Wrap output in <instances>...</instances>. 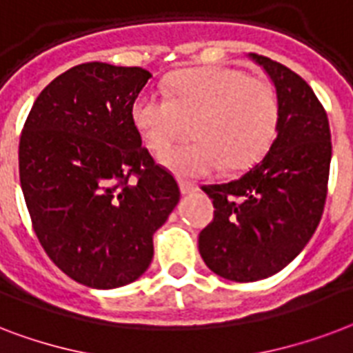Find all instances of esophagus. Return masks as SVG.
Listing matches in <instances>:
<instances>
[{"instance_id": "esophagus-1", "label": "esophagus", "mask_w": 353, "mask_h": 353, "mask_svg": "<svg viewBox=\"0 0 353 353\" xmlns=\"http://www.w3.org/2000/svg\"><path fill=\"white\" fill-rule=\"evenodd\" d=\"M179 185H180V191H182V194H191V193H194V191H198L196 183H191V182H188V180H179Z\"/></svg>"}]
</instances>
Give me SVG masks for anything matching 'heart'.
<instances>
[{"mask_svg":"<svg viewBox=\"0 0 353 353\" xmlns=\"http://www.w3.org/2000/svg\"><path fill=\"white\" fill-rule=\"evenodd\" d=\"M131 115L153 151H162L194 122L198 141L173 145L160 162L182 176H205L225 168L256 164L272 144L279 119L274 86L231 66L185 70L174 75L173 93L144 90Z\"/></svg>","mask_w":353,"mask_h":353,"instance_id":"obj_1","label":"heart"}]
</instances>
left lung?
Returning a JSON list of instances; mask_svg holds the SVG:
<instances>
[{"label":"left lung","instance_id":"left-lung-1","mask_svg":"<svg viewBox=\"0 0 353 353\" xmlns=\"http://www.w3.org/2000/svg\"><path fill=\"white\" fill-rule=\"evenodd\" d=\"M276 86L278 137L241 179L203 185L214 216L198 250L214 274L249 283L276 274L319 225L330 173L327 112L307 81L265 55L250 54Z\"/></svg>","mask_w":353,"mask_h":353}]
</instances>
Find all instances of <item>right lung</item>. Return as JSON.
Instances as JSON below:
<instances>
[{
    "mask_svg": "<svg viewBox=\"0 0 353 353\" xmlns=\"http://www.w3.org/2000/svg\"><path fill=\"white\" fill-rule=\"evenodd\" d=\"M151 74L84 63L36 99L19 141V180L37 240L77 283L115 288L153 258V234L180 200L142 145L131 108Z\"/></svg>",
    "mask_w": 353,
    "mask_h": 353,
    "instance_id": "obj_1",
    "label": "right lung"
}]
</instances>
